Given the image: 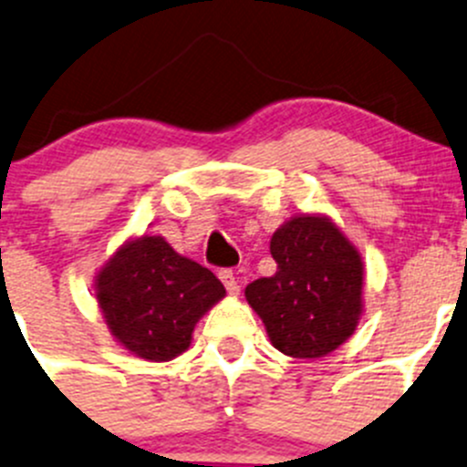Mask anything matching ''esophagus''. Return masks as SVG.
<instances>
[{"instance_id":"34e87169","label":"esophagus","mask_w":467,"mask_h":467,"mask_svg":"<svg viewBox=\"0 0 467 467\" xmlns=\"http://www.w3.org/2000/svg\"><path fill=\"white\" fill-rule=\"evenodd\" d=\"M219 277H221V282L225 285V289H228L230 296L239 294V282H237V277H234L233 271H221Z\"/></svg>"}]
</instances>
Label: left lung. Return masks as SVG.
Here are the masks:
<instances>
[{
	"label": "left lung",
	"instance_id": "obj_1",
	"mask_svg": "<svg viewBox=\"0 0 467 467\" xmlns=\"http://www.w3.org/2000/svg\"><path fill=\"white\" fill-rule=\"evenodd\" d=\"M275 275L246 286L273 348L296 359L329 355L355 334L364 314V262L325 214H296L271 237Z\"/></svg>",
	"mask_w": 467,
	"mask_h": 467
}]
</instances>
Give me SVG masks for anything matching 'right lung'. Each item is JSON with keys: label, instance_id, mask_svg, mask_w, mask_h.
<instances>
[{"label": "right lung", "instance_id": "right-lung-1", "mask_svg": "<svg viewBox=\"0 0 467 467\" xmlns=\"http://www.w3.org/2000/svg\"><path fill=\"white\" fill-rule=\"evenodd\" d=\"M112 338L146 361H171L190 348L196 323L223 300L210 268L181 255L160 234L130 237L94 277Z\"/></svg>", "mask_w": 467, "mask_h": 467}]
</instances>
